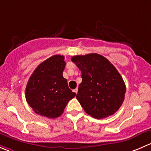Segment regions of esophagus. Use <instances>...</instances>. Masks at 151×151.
I'll return each instance as SVG.
<instances>
[{
    "label": "esophagus",
    "instance_id": "esophagus-1",
    "mask_svg": "<svg viewBox=\"0 0 151 151\" xmlns=\"http://www.w3.org/2000/svg\"><path fill=\"white\" fill-rule=\"evenodd\" d=\"M73 91H74L76 93H78V89H77V88H76V89H75V90H73Z\"/></svg>",
    "mask_w": 151,
    "mask_h": 151
}]
</instances>
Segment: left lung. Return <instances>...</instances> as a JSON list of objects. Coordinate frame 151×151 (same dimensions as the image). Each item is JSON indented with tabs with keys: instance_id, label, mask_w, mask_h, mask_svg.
Returning <instances> with one entry per match:
<instances>
[{
	"instance_id": "8db88e82",
	"label": "left lung",
	"mask_w": 151,
	"mask_h": 151,
	"mask_svg": "<svg viewBox=\"0 0 151 151\" xmlns=\"http://www.w3.org/2000/svg\"><path fill=\"white\" fill-rule=\"evenodd\" d=\"M71 60L81 72L76 99L84 111L96 119L114 114L126 93L125 84L116 67L97 53L75 55Z\"/></svg>"
}]
</instances>
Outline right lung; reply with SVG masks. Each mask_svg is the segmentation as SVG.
Segmentation results:
<instances>
[{"instance_id": "add662e5", "label": "right lung", "mask_w": 151, "mask_h": 151, "mask_svg": "<svg viewBox=\"0 0 151 151\" xmlns=\"http://www.w3.org/2000/svg\"><path fill=\"white\" fill-rule=\"evenodd\" d=\"M66 62L63 55H55L39 64L26 87V99L35 113L50 119L61 116L76 93L63 77Z\"/></svg>"}]
</instances>
